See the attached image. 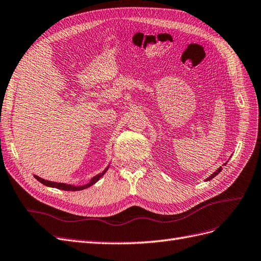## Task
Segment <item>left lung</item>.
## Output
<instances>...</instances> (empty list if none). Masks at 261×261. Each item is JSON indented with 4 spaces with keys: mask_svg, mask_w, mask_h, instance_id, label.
<instances>
[{
    "mask_svg": "<svg viewBox=\"0 0 261 261\" xmlns=\"http://www.w3.org/2000/svg\"><path fill=\"white\" fill-rule=\"evenodd\" d=\"M225 164H226V163H224L223 165H225ZM221 171H222V167H220L219 169H217V170H216V172H213V173H212V174H211V175H210V176H209L208 178H206V180H210V179H212L213 177H215V176H217V175L219 174V173H220Z\"/></svg>",
    "mask_w": 261,
    "mask_h": 261,
    "instance_id": "obj_1",
    "label": "left lung"
}]
</instances>
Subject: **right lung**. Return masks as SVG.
I'll return each instance as SVG.
<instances>
[{
    "instance_id": "1",
    "label": "right lung",
    "mask_w": 261,
    "mask_h": 261,
    "mask_svg": "<svg viewBox=\"0 0 261 261\" xmlns=\"http://www.w3.org/2000/svg\"><path fill=\"white\" fill-rule=\"evenodd\" d=\"M109 168H110V164L108 165V167H107L103 171H102L101 173H99V174H97L96 176H93V177L88 181V183L84 184V185H70V184H66V183H57V181H51V180H48V179H44V178L39 177V176H37V175H34V176H35V178H36L37 180H39V181H40V183H42L43 185L48 186V187H53V188L62 189V191L77 192V191H83V189H86V188H88V187L92 186L93 184H96L97 181L106 174V172L109 170Z\"/></svg>"
}]
</instances>
